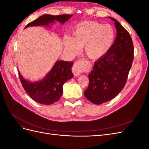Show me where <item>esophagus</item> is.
<instances>
[{"label":"esophagus","mask_w":149,"mask_h":149,"mask_svg":"<svg viewBox=\"0 0 149 149\" xmlns=\"http://www.w3.org/2000/svg\"><path fill=\"white\" fill-rule=\"evenodd\" d=\"M83 70V64L81 61H76L72 68V71L75 76H78L80 75L82 70Z\"/></svg>","instance_id":"esophagus-1"}]
</instances>
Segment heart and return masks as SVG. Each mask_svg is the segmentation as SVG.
<instances>
[{
  "instance_id": "b5f03b06",
  "label": "heart",
  "mask_w": 149,
  "mask_h": 149,
  "mask_svg": "<svg viewBox=\"0 0 149 149\" xmlns=\"http://www.w3.org/2000/svg\"><path fill=\"white\" fill-rule=\"evenodd\" d=\"M115 39L114 29L110 25L84 20L78 23L73 30L71 38H63L65 51L75 55L84 47V53L91 60H98L109 51Z\"/></svg>"
}]
</instances>
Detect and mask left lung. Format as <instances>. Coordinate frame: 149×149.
<instances>
[{
	"label": "left lung",
	"instance_id": "1",
	"mask_svg": "<svg viewBox=\"0 0 149 149\" xmlns=\"http://www.w3.org/2000/svg\"><path fill=\"white\" fill-rule=\"evenodd\" d=\"M114 22L117 37L109 51L94 62L88 75L89 86L84 96L95 104H101L114 98L127 81L134 60L133 42L128 31L119 22Z\"/></svg>",
	"mask_w": 149,
	"mask_h": 149
}]
</instances>
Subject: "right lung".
Wrapping results in <instances>:
<instances>
[{
    "instance_id": "1",
    "label": "right lung",
    "mask_w": 149,
    "mask_h": 149,
    "mask_svg": "<svg viewBox=\"0 0 149 149\" xmlns=\"http://www.w3.org/2000/svg\"><path fill=\"white\" fill-rule=\"evenodd\" d=\"M72 15H43L31 22L25 27L34 26H48L55 21L63 24ZM73 62L57 61L51 71L42 79L31 82L23 78L19 71V78L25 91L33 100L42 104L49 105L60 100L63 94V85L73 77L71 71Z\"/></svg>"
}]
</instances>
